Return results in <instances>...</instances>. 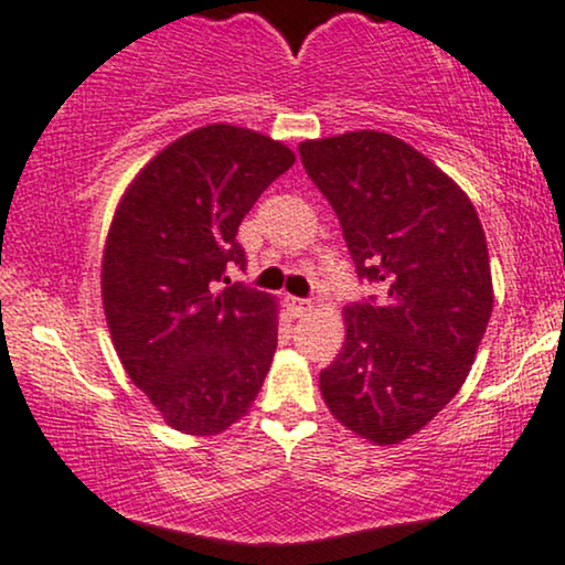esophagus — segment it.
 Listing matches in <instances>:
<instances>
[{
  "mask_svg": "<svg viewBox=\"0 0 565 565\" xmlns=\"http://www.w3.org/2000/svg\"><path fill=\"white\" fill-rule=\"evenodd\" d=\"M288 303H290V311H294L296 317H303V315H309V311H311L309 298H294V296H290Z\"/></svg>",
  "mask_w": 565,
  "mask_h": 565,
  "instance_id": "1",
  "label": "esophagus"
}]
</instances>
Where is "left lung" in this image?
<instances>
[{"label": "left lung", "mask_w": 565, "mask_h": 565, "mask_svg": "<svg viewBox=\"0 0 565 565\" xmlns=\"http://www.w3.org/2000/svg\"><path fill=\"white\" fill-rule=\"evenodd\" d=\"M298 152L356 275L383 288L343 311L322 399L362 439L399 444L452 402L487 333L494 290L479 214L439 166L383 131L309 139Z\"/></svg>", "instance_id": "obj_1"}]
</instances>
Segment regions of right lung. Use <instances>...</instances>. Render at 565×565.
<instances>
[{
    "instance_id": "right-lung-1",
    "label": "right lung",
    "mask_w": 565,
    "mask_h": 565,
    "mask_svg": "<svg viewBox=\"0 0 565 565\" xmlns=\"http://www.w3.org/2000/svg\"><path fill=\"white\" fill-rule=\"evenodd\" d=\"M294 161V150L258 131L201 126L139 171L113 216L103 254L113 347L182 434H222L248 413L269 373L277 301L230 285L224 271L245 267L237 227Z\"/></svg>"
}]
</instances>
